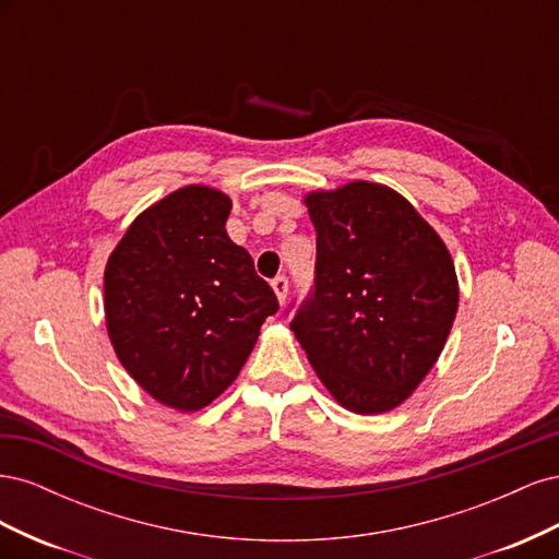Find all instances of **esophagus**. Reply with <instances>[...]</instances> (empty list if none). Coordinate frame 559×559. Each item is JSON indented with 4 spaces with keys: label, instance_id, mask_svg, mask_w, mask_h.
<instances>
[{
    "label": "esophagus",
    "instance_id": "esophagus-1",
    "mask_svg": "<svg viewBox=\"0 0 559 559\" xmlns=\"http://www.w3.org/2000/svg\"><path fill=\"white\" fill-rule=\"evenodd\" d=\"M273 292H275L277 300L284 302V300H286V294H289V280H286L284 275L275 277V280H273Z\"/></svg>",
    "mask_w": 559,
    "mask_h": 559
}]
</instances>
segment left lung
I'll use <instances>...</instances> for the list:
<instances>
[{
	"instance_id": "obj_1",
	"label": "left lung",
	"mask_w": 559,
	"mask_h": 559,
	"mask_svg": "<svg viewBox=\"0 0 559 559\" xmlns=\"http://www.w3.org/2000/svg\"><path fill=\"white\" fill-rule=\"evenodd\" d=\"M314 294L292 321L343 408L380 415L411 399L441 357L460 306L445 242L394 189L349 181L312 191Z\"/></svg>"
}]
</instances>
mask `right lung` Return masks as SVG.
<instances>
[{"mask_svg": "<svg viewBox=\"0 0 559 559\" xmlns=\"http://www.w3.org/2000/svg\"><path fill=\"white\" fill-rule=\"evenodd\" d=\"M233 202L181 186L146 207L105 267L107 333L144 392L179 413L205 408L238 378L275 292L226 233Z\"/></svg>", "mask_w": 559, "mask_h": 559, "instance_id": "add662e5", "label": "right lung"}]
</instances>
